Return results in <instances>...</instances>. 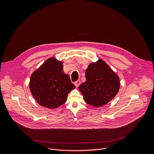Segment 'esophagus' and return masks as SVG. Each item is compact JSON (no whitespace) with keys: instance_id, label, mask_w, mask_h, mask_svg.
<instances>
[{"instance_id":"1","label":"esophagus","mask_w":154,"mask_h":154,"mask_svg":"<svg viewBox=\"0 0 154 154\" xmlns=\"http://www.w3.org/2000/svg\"><path fill=\"white\" fill-rule=\"evenodd\" d=\"M80 84L81 81L80 80H79L77 81H75V82H74V85H75V87H78L80 85Z\"/></svg>"}]
</instances>
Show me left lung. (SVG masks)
<instances>
[{"mask_svg": "<svg viewBox=\"0 0 154 154\" xmlns=\"http://www.w3.org/2000/svg\"><path fill=\"white\" fill-rule=\"evenodd\" d=\"M85 82L79 88L88 104L102 106L117 94L119 78L102 59L91 63L85 70Z\"/></svg>", "mask_w": 154, "mask_h": 154, "instance_id": "1", "label": "left lung"}]
</instances>
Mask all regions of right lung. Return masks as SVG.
Listing matches in <instances>:
<instances>
[{
  "mask_svg": "<svg viewBox=\"0 0 154 154\" xmlns=\"http://www.w3.org/2000/svg\"><path fill=\"white\" fill-rule=\"evenodd\" d=\"M75 88L69 75L64 73L63 63L48 59L31 75L30 92L37 103L48 109H55L66 102L68 94Z\"/></svg>",
  "mask_w": 154,
  "mask_h": 154,
  "instance_id": "obj_1",
  "label": "right lung"
}]
</instances>
